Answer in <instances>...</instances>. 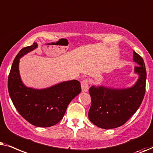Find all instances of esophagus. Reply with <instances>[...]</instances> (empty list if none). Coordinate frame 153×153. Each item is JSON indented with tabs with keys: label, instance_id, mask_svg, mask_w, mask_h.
<instances>
[{
	"label": "esophagus",
	"instance_id": "1",
	"mask_svg": "<svg viewBox=\"0 0 153 153\" xmlns=\"http://www.w3.org/2000/svg\"><path fill=\"white\" fill-rule=\"evenodd\" d=\"M81 87L83 92H87L89 90V82L87 79H85L81 82Z\"/></svg>",
	"mask_w": 153,
	"mask_h": 153
}]
</instances>
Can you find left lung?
<instances>
[{
  "label": "left lung",
  "instance_id": "left-lung-1",
  "mask_svg": "<svg viewBox=\"0 0 153 153\" xmlns=\"http://www.w3.org/2000/svg\"><path fill=\"white\" fill-rule=\"evenodd\" d=\"M133 61L138 66L134 72L138 79L129 88L115 89L91 86L89 89L91 104L89 119L102 129H114L126 123L140 107L146 92V70L143 58L134 51Z\"/></svg>",
  "mask_w": 153,
  "mask_h": 153
}]
</instances>
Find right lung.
I'll return each instance as SVG.
<instances>
[{
    "mask_svg": "<svg viewBox=\"0 0 153 153\" xmlns=\"http://www.w3.org/2000/svg\"><path fill=\"white\" fill-rule=\"evenodd\" d=\"M37 47L33 42L16 56L8 76V91L16 109L26 121L36 127H49L62 119L69 103L80 93L81 86L79 81L73 80L42 89L26 87L19 75V59Z\"/></svg>",
    "mask_w": 153,
    "mask_h": 153,
    "instance_id": "add662e5",
    "label": "right lung"
}]
</instances>
